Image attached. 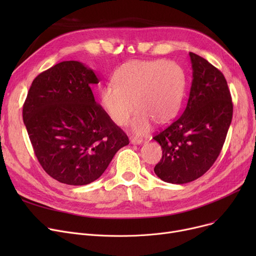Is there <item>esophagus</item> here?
<instances>
[{
	"label": "esophagus",
	"mask_w": 256,
	"mask_h": 256,
	"mask_svg": "<svg viewBox=\"0 0 256 256\" xmlns=\"http://www.w3.org/2000/svg\"><path fill=\"white\" fill-rule=\"evenodd\" d=\"M130 144L140 145V144H142L143 140L140 139V138H136V137H130Z\"/></svg>",
	"instance_id": "esophagus-1"
}]
</instances>
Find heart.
<instances>
[{"label":"heart","instance_id":"heart-1","mask_svg":"<svg viewBox=\"0 0 256 256\" xmlns=\"http://www.w3.org/2000/svg\"><path fill=\"white\" fill-rule=\"evenodd\" d=\"M113 82L102 88V104L117 126L126 124L137 108L130 124L136 135L148 132L154 121L158 124H168L180 108L184 74L173 62L132 60L114 72Z\"/></svg>","mask_w":256,"mask_h":256}]
</instances>
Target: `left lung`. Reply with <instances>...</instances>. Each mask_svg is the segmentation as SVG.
<instances>
[{
	"instance_id": "obj_1",
	"label": "left lung",
	"mask_w": 256,
	"mask_h": 256,
	"mask_svg": "<svg viewBox=\"0 0 256 256\" xmlns=\"http://www.w3.org/2000/svg\"><path fill=\"white\" fill-rule=\"evenodd\" d=\"M192 85L182 116L154 139L163 156L154 173L170 184L200 178L219 156L232 119V102L223 74L204 58L189 52Z\"/></svg>"
}]
</instances>
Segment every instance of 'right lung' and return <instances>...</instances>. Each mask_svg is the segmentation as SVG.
<instances>
[{
  "label": "right lung",
  "instance_id": "obj_1",
  "mask_svg": "<svg viewBox=\"0 0 256 256\" xmlns=\"http://www.w3.org/2000/svg\"><path fill=\"white\" fill-rule=\"evenodd\" d=\"M100 78L78 61L37 76L22 108L34 152L50 176L72 186L96 180L130 141L94 100Z\"/></svg>",
  "mask_w": 256,
  "mask_h": 256
}]
</instances>
